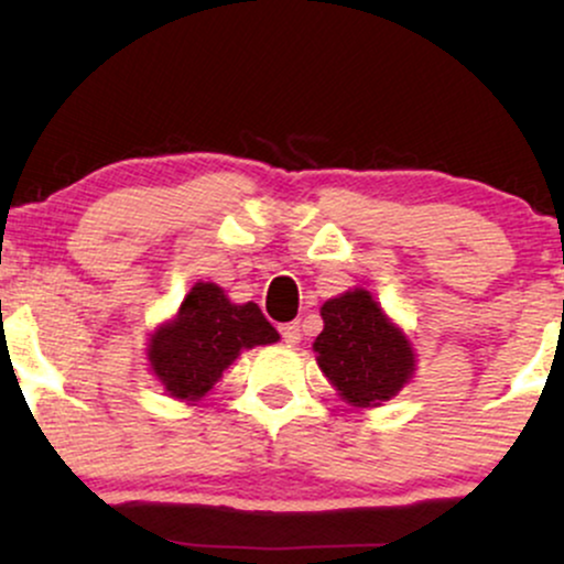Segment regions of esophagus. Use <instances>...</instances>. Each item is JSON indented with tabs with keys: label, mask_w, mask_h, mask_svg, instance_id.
<instances>
[{
	"label": "esophagus",
	"mask_w": 564,
	"mask_h": 564,
	"mask_svg": "<svg viewBox=\"0 0 564 564\" xmlns=\"http://www.w3.org/2000/svg\"><path fill=\"white\" fill-rule=\"evenodd\" d=\"M302 328H300V323H283L281 326V336H283V341H286V345H291L294 347L296 341H300V334Z\"/></svg>",
	"instance_id": "esophagus-1"
}]
</instances>
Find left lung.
Instances as JSON below:
<instances>
[{"instance_id": "1", "label": "left lung", "mask_w": 564, "mask_h": 564, "mask_svg": "<svg viewBox=\"0 0 564 564\" xmlns=\"http://www.w3.org/2000/svg\"><path fill=\"white\" fill-rule=\"evenodd\" d=\"M323 332L313 341L323 377L355 408H379L416 373V352L403 328L373 300L349 289L321 307Z\"/></svg>"}]
</instances>
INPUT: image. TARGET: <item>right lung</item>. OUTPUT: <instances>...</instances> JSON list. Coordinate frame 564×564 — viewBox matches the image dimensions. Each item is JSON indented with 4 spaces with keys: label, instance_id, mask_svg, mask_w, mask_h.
<instances>
[{
    "label": "right lung",
    "instance_id": "obj_1",
    "mask_svg": "<svg viewBox=\"0 0 564 564\" xmlns=\"http://www.w3.org/2000/svg\"><path fill=\"white\" fill-rule=\"evenodd\" d=\"M281 339L254 302L236 304L212 281H196L170 321L148 334L145 358L164 392L198 403L243 349Z\"/></svg>",
    "mask_w": 564,
    "mask_h": 564
}]
</instances>
